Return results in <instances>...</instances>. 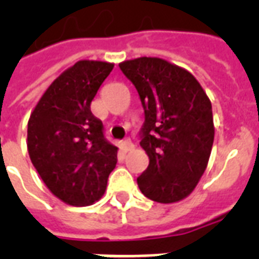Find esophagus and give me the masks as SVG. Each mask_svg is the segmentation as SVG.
Wrapping results in <instances>:
<instances>
[{"label": "esophagus", "instance_id": "1", "mask_svg": "<svg viewBox=\"0 0 259 259\" xmlns=\"http://www.w3.org/2000/svg\"><path fill=\"white\" fill-rule=\"evenodd\" d=\"M122 149L125 150V152H130V150H133L134 149L133 142L130 141V140H126V141H123V144H122Z\"/></svg>", "mask_w": 259, "mask_h": 259}]
</instances>
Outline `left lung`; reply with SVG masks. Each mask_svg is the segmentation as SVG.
<instances>
[{
  "label": "left lung",
  "mask_w": 259,
  "mask_h": 259,
  "mask_svg": "<svg viewBox=\"0 0 259 259\" xmlns=\"http://www.w3.org/2000/svg\"><path fill=\"white\" fill-rule=\"evenodd\" d=\"M137 89L145 122L140 145L149 165L137 179L141 192L157 203L188 196L203 176L212 149V106L189 71L160 58L119 63Z\"/></svg>",
  "instance_id": "obj_1"
}]
</instances>
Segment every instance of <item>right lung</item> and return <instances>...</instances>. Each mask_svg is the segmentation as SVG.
I'll return each mask as SVG.
<instances>
[{
    "label": "right lung",
    "instance_id": "1",
    "mask_svg": "<svg viewBox=\"0 0 259 259\" xmlns=\"http://www.w3.org/2000/svg\"><path fill=\"white\" fill-rule=\"evenodd\" d=\"M114 64L79 60L42 94L28 121L30 161L55 196L90 205L103 196L118 148L103 136L91 102Z\"/></svg>",
    "mask_w": 259,
    "mask_h": 259
}]
</instances>
